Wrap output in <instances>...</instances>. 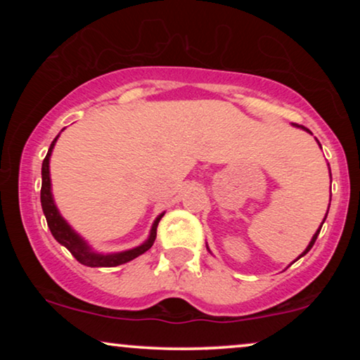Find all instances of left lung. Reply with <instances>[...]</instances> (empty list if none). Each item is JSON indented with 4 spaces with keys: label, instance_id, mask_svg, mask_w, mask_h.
<instances>
[{
    "label": "left lung",
    "instance_id": "obj_1",
    "mask_svg": "<svg viewBox=\"0 0 360 360\" xmlns=\"http://www.w3.org/2000/svg\"><path fill=\"white\" fill-rule=\"evenodd\" d=\"M295 126H298V124H295ZM298 127H302V129H304V131H308V132H311V131H309V129H307V127H303V126H298ZM326 216H328V214H326ZM324 219H326V218H324ZM323 223H324V221H323ZM321 228H323V224H321ZM321 228H319V229L316 231V234H314V236H313L311 243H309V244H308V248H307V250H304V252H303L302 255H300V257H303V255H304V254H307V252H308V250L313 248V244H314V243H316V238H318V234H319V231H321ZM300 257H298V259H300Z\"/></svg>",
    "mask_w": 360,
    "mask_h": 360
}]
</instances>
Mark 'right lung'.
<instances>
[{
    "label": "right lung",
    "mask_w": 360,
    "mask_h": 360,
    "mask_svg": "<svg viewBox=\"0 0 360 360\" xmlns=\"http://www.w3.org/2000/svg\"><path fill=\"white\" fill-rule=\"evenodd\" d=\"M57 137L52 141L51 147H49L46 159H44V162H42V188H41L42 211H44V214H46L49 229H51V233L53 238H56L57 243L65 245V248L70 250V254L73 255V257H75L80 264L86 265V267H116V265H122V264L129 262V260L136 259L137 255L144 254L146 250H149L157 238V226H159V221L162 219V216L164 214H160L159 218L154 221V226H152V229H150L149 239H147L144 244H141L139 248H136V249L126 250V252L112 254V255H101V254L91 252L85 240H83L80 236H78L75 231H73L70 226L65 223V219H63L60 213H58L57 206L53 205V198L51 193V175H49V159H51L52 149H53V146H56Z\"/></svg>",
    "instance_id": "right-lung-1"
}]
</instances>
